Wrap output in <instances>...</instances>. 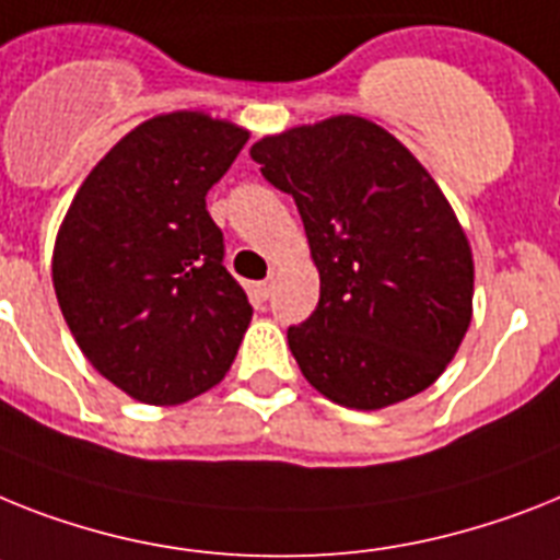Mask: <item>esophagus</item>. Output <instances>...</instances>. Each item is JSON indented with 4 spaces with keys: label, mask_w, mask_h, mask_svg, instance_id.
Segmentation results:
<instances>
[{
    "label": "esophagus",
    "mask_w": 560,
    "mask_h": 560,
    "mask_svg": "<svg viewBox=\"0 0 560 560\" xmlns=\"http://www.w3.org/2000/svg\"><path fill=\"white\" fill-rule=\"evenodd\" d=\"M254 294H257V300H266L271 294V283L269 280H262V283H254Z\"/></svg>",
    "instance_id": "esophagus-1"
}]
</instances>
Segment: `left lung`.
Returning a JSON list of instances; mask_svg holds the SVG:
<instances>
[{
    "label": "left lung",
    "mask_w": 560,
    "mask_h": 560,
    "mask_svg": "<svg viewBox=\"0 0 560 560\" xmlns=\"http://www.w3.org/2000/svg\"><path fill=\"white\" fill-rule=\"evenodd\" d=\"M262 177L294 197L320 300L289 326L314 389L383 409L441 377L472 320V252L435 179L381 125L360 117L254 142Z\"/></svg>",
    "instance_id": "left-lung-1"
}]
</instances>
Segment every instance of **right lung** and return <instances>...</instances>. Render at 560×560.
<instances>
[{
  "mask_svg": "<svg viewBox=\"0 0 560 560\" xmlns=\"http://www.w3.org/2000/svg\"><path fill=\"white\" fill-rule=\"evenodd\" d=\"M248 131L197 110L133 128L73 197L54 289L82 354L125 395L186 404L223 381L252 320L208 188Z\"/></svg>",
  "mask_w": 560,
  "mask_h": 560,
  "instance_id": "obj_1",
  "label": "right lung"
}]
</instances>
